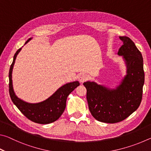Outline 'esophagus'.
Here are the masks:
<instances>
[{
	"label": "esophagus",
	"mask_w": 151,
	"mask_h": 151,
	"mask_svg": "<svg viewBox=\"0 0 151 151\" xmlns=\"http://www.w3.org/2000/svg\"><path fill=\"white\" fill-rule=\"evenodd\" d=\"M88 79V75H86V74H82L78 77V80L81 82V83H83L84 82L86 81Z\"/></svg>",
	"instance_id": "obj_1"
}]
</instances>
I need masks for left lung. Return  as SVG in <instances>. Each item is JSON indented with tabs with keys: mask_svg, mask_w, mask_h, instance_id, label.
Wrapping results in <instances>:
<instances>
[{
	"mask_svg": "<svg viewBox=\"0 0 151 151\" xmlns=\"http://www.w3.org/2000/svg\"><path fill=\"white\" fill-rule=\"evenodd\" d=\"M123 45L118 55L127 65V75L115 89H110L94 82L83 83L91 113L97 121L116 123L127 119L139 108L142 101L145 83L143 58L133 41L120 37Z\"/></svg>",
	"mask_w": 151,
	"mask_h": 151,
	"instance_id": "left-lung-1",
	"label": "left lung"
}]
</instances>
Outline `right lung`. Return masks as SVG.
<instances>
[{"label":"right lung","instance_id":"obj_1","mask_svg":"<svg viewBox=\"0 0 151 151\" xmlns=\"http://www.w3.org/2000/svg\"><path fill=\"white\" fill-rule=\"evenodd\" d=\"M31 39L30 38L25 44ZM21 50H18L13 57V61L9 70V94L12 101L19 111L30 121L39 124H49L59 119L66 107V99L71 92L79 86L78 81L66 84L59 88L55 93L42 102L39 103H29L18 98L15 94L12 86V72L17 55Z\"/></svg>","mask_w":151,"mask_h":151}]
</instances>
